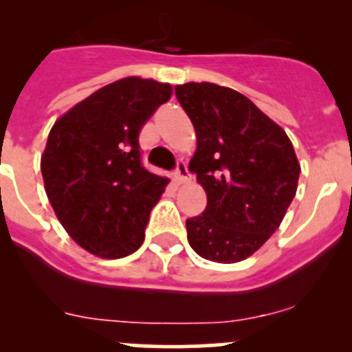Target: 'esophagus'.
Masks as SVG:
<instances>
[{
  "instance_id": "1",
  "label": "esophagus",
  "mask_w": 352,
  "mask_h": 352,
  "mask_svg": "<svg viewBox=\"0 0 352 352\" xmlns=\"http://www.w3.org/2000/svg\"><path fill=\"white\" fill-rule=\"evenodd\" d=\"M173 179H175L177 184L189 182V180H190V173H189V170H187L186 163L179 162V165H177L175 173H173Z\"/></svg>"
}]
</instances>
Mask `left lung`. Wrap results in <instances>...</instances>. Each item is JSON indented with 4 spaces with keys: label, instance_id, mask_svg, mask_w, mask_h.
Here are the masks:
<instances>
[{
    "label": "left lung",
    "instance_id": "1",
    "mask_svg": "<svg viewBox=\"0 0 352 352\" xmlns=\"http://www.w3.org/2000/svg\"><path fill=\"white\" fill-rule=\"evenodd\" d=\"M196 129L189 170L208 196L204 212L186 221L197 255L235 264L279 228L293 201L300 163L281 126L236 90L216 83L177 85Z\"/></svg>",
    "mask_w": 352,
    "mask_h": 352
}]
</instances>
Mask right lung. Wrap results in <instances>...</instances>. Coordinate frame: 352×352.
<instances>
[{"instance_id": "add662e5", "label": "right lung", "mask_w": 352, "mask_h": 352, "mask_svg": "<svg viewBox=\"0 0 352 352\" xmlns=\"http://www.w3.org/2000/svg\"><path fill=\"white\" fill-rule=\"evenodd\" d=\"M172 85L127 76L63 113L41 158L45 194L67 235L102 258L141 247L166 177L141 165L140 133Z\"/></svg>"}]
</instances>
